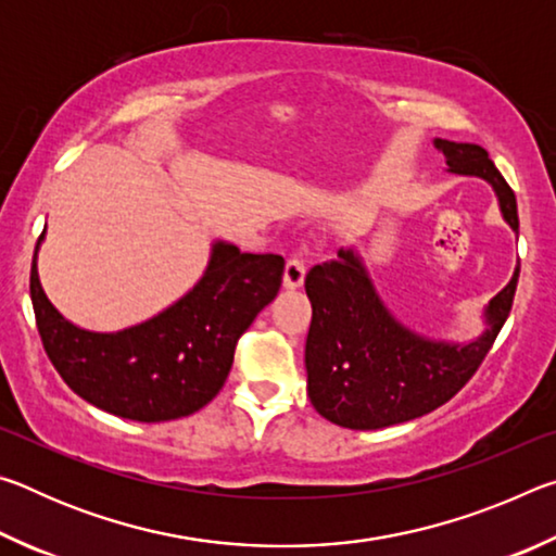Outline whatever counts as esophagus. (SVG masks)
I'll return each instance as SVG.
<instances>
[{
  "instance_id": "obj_1",
  "label": "esophagus",
  "mask_w": 556,
  "mask_h": 556,
  "mask_svg": "<svg viewBox=\"0 0 556 556\" xmlns=\"http://www.w3.org/2000/svg\"><path fill=\"white\" fill-rule=\"evenodd\" d=\"M304 277H306V260L304 255H291L287 260V267H285V287L287 289H296L304 285Z\"/></svg>"
}]
</instances>
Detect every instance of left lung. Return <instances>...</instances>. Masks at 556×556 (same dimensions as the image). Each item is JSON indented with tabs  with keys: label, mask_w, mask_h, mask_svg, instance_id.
<instances>
[{
	"label": "left lung",
	"mask_w": 556,
	"mask_h": 556,
	"mask_svg": "<svg viewBox=\"0 0 556 556\" xmlns=\"http://www.w3.org/2000/svg\"><path fill=\"white\" fill-rule=\"evenodd\" d=\"M434 147L444 152L448 172L485 178L495 188L503 218L513 230L520 228L513 188L483 147L448 139H434ZM517 277L520 267L488 304L485 333L458 345L429 341L394 321L353 250L312 267L304 281L312 299L306 372L316 412L338 427L382 429L446 404L493 348L510 316Z\"/></svg>",
	"instance_id": "8db88e82"
}]
</instances>
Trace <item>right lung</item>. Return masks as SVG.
<instances>
[{
  "label": "right lung",
  "instance_id": "add662e5",
  "mask_svg": "<svg viewBox=\"0 0 556 556\" xmlns=\"http://www.w3.org/2000/svg\"><path fill=\"white\" fill-rule=\"evenodd\" d=\"M39 242L29 289L46 355L75 394L135 421H168L205 407L228 380L240 336L277 296L285 275V257L215 242L205 275L174 306L125 331L92 333L65 321L43 294Z\"/></svg>",
  "mask_w": 556,
  "mask_h": 556
}]
</instances>
